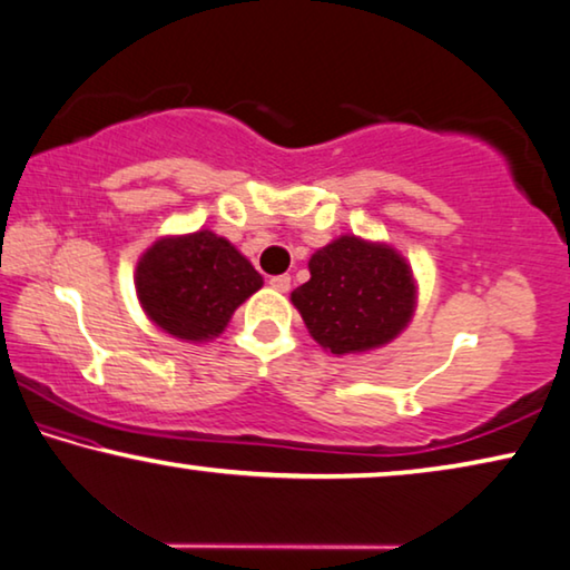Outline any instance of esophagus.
Masks as SVG:
<instances>
[{
	"label": "esophagus",
	"mask_w": 570,
	"mask_h": 570,
	"mask_svg": "<svg viewBox=\"0 0 570 570\" xmlns=\"http://www.w3.org/2000/svg\"><path fill=\"white\" fill-rule=\"evenodd\" d=\"M271 288H276V292H288V288H292V276L288 274H282V276H271Z\"/></svg>",
	"instance_id": "34e87169"
}]
</instances>
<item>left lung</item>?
<instances>
[{
  "instance_id": "1",
  "label": "left lung",
  "mask_w": 570,
  "mask_h": 570,
  "mask_svg": "<svg viewBox=\"0 0 570 570\" xmlns=\"http://www.w3.org/2000/svg\"><path fill=\"white\" fill-rule=\"evenodd\" d=\"M292 302L325 351L366 353L410 325L417 286L392 245L340 235L309 258V282L294 288Z\"/></svg>"
}]
</instances>
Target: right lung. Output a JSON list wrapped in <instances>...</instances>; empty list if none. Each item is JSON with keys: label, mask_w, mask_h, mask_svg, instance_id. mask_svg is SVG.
<instances>
[{"label": "right lung", "mask_w": 570, "mask_h": 570, "mask_svg": "<svg viewBox=\"0 0 570 570\" xmlns=\"http://www.w3.org/2000/svg\"><path fill=\"white\" fill-rule=\"evenodd\" d=\"M263 276L230 240L212 230L160 237L135 268V288L150 322L178 340L217 337Z\"/></svg>", "instance_id": "add662e5"}]
</instances>
